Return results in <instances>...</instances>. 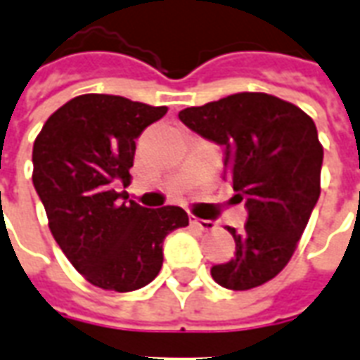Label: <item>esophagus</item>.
Here are the masks:
<instances>
[{
  "mask_svg": "<svg viewBox=\"0 0 360 360\" xmlns=\"http://www.w3.org/2000/svg\"><path fill=\"white\" fill-rule=\"evenodd\" d=\"M191 226L196 227V229H200V231H212L214 227H216V224L214 221H208V219H198V218H191Z\"/></svg>",
  "mask_w": 360,
  "mask_h": 360,
  "instance_id": "1",
  "label": "esophagus"
}]
</instances>
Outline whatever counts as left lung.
I'll return each instance as SVG.
<instances>
[{
    "instance_id": "left-lung-1",
    "label": "left lung",
    "mask_w": 360,
    "mask_h": 360,
    "mask_svg": "<svg viewBox=\"0 0 360 360\" xmlns=\"http://www.w3.org/2000/svg\"><path fill=\"white\" fill-rule=\"evenodd\" d=\"M179 119L226 148L227 179L249 212L243 231L227 227L235 257L212 266V278L233 291L262 285L291 260L318 202L324 148L316 125L295 103L264 92L187 108Z\"/></svg>"
}]
</instances>
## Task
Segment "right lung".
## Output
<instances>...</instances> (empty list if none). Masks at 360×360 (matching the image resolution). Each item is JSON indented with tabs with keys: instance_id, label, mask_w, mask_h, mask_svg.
<instances>
[{
	"instance_id": "1",
	"label": "right lung",
	"mask_w": 360,
	"mask_h": 360,
	"mask_svg": "<svg viewBox=\"0 0 360 360\" xmlns=\"http://www.w3.org/2000/svg\"><path fill=\"white\" fill-rule=\"evenodd\" d=\"M165 105L82 94L53 111L32 148V183L59 249L92 285L127 293L162 270L164 239L188 226L179 206L127 202L136 139Z\"/></svg>"
}]
</instances>
